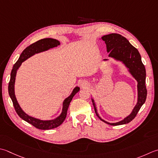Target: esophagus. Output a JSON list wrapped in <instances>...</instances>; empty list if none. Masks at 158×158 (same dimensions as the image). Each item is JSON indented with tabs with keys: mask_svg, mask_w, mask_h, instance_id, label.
I'll return each mask as SVG.
<instances>
[{
	"mask_svg": "<svg viewBox=\"0 0 158 158\" xmlns=\"http://www.w3.org/2000/svg\"><path fill=\"white\" fill-rule=\"evenodd\" d=\"M79 84L81 87H88V86H89V83L87 81H85V80H81Z\"/></svg>",
	"mask_w": 158,
	"mask_h": 158,
	"instance_id": "34e87169",
	"label": "esophagus"
}]
</instances>
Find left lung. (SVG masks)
<instances>
[{"mask_svg":"<svg viewBox=\"0 0 158 158\" xmlns=\"http://www.w3.org/2000/svg\"><path fill=\"white\" fill-rule=\"evenodd\" d=\"M100 40H103L106 43L107 51L109 53V57L122 63L127 70L129 73L136 80L138 83V98L137 103L134 109L132 110L131 114L118 122L109 123L102 118L97 112L94 98H92L95 113L98 118L108 125L116 126L127 124L135 118L140 107L146 101L147 94L146 85H145L146 70H145L144 64L142 62L140 54L138 49L132 46L125 37L120 34L111 33L109 35L103 36ZM108 60H109L106 59V60H103V61H107Z\"/></svg>","mask_w":158,"mask_h":158,"instance_id":"1","label":"left lung"}]
</instances>
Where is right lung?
<instances>
[{"label": "right lung", "instance_id": "add662e5", "mask_svg": "<svg viewBox=\"0 0 158 158\" xmlns=\"http://www.w3.org/2000/svg\"><path fill=\"white\" fill-rule=\"evenodd\" d=\"M60 45V41L57 40H55L53 38H44L36 42L33 43V44H31L30 46L27 47L22 52L20 55L19 59L16 61L14 66L13 69L11 70V77L10 81L9 83L8 86V91L10 97L11 99L13 102L14 107L15 108V110L18 115L22 119L25 120L26 122L30 123L31 125L35 127L42 129V130H47V129H51L60 126L61 123H62L65 118L66 117L67 114V110L68 108L69 107V105L70 101H72L73 98L76 93H77L79 91V87L76 86V87L73 89L71 94L65 98L62 103V110H61V114L56 118L51 120H41L39 118H34V117L28 115L27 113H25L22 109L20 106L19 103L16 99L15 95V77H16V73L18 70L19 69L22 63L27 60V59L32 57L33 55L40 53V52H44L49 50V49L52 48L54 47Z\"/></svg>", "mask_w": 158, "mask_h": 158}]
</instances>
